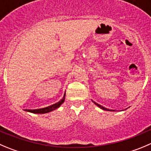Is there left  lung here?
<instances>
[{"instance_id":"1","label":"left lung","mask_w":151,"mask_h":151,"mask_svg":"<svg viewBox=\"0 0 151 151\" xmlns=\"http://www.w3.org/2000/svg\"><path fill=\"white\" fill-rule=\"evenodd\" d=\"M93 103H94L95 104H96V105L98 106L99 107H100V108H101V109H102V110H107V111H111V110H109V109L105 108V107H102V106H101V105H100V104H97V103L94 102V101H93ZM113 110V111H114V110Z\"/></svg>"}]
</instances>
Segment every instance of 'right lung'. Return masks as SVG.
<instances>
[{
    "label": "right lung",
    "instance_id": "1",
    "mask_svg": "<svg viewBox=\"0 0 151 151\" xmlns=\"http://www.w3.org/2000/svg\"><path fill=\"white\" fill-rule=\"evenodd\" d=\"M65 95L66 93H64V96L63 97L62 99H61V101H59L58 102L55 103L54 104H52V105L49 106V107H44V108H40V109H36V110H25V111L29 112V113H38V114H44V113H50V112L52 111V110H55V109L58 108L61 104L64 103V99H65Z\"/></svg>",
    "mask_w": 151,
    "mask_h": 151
}]
</instances>
